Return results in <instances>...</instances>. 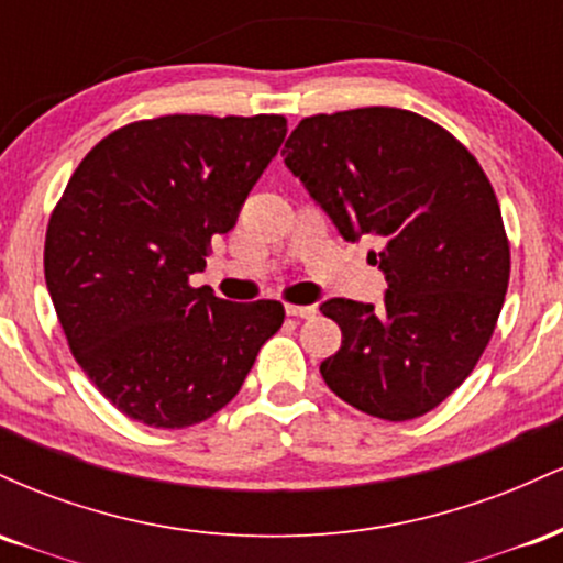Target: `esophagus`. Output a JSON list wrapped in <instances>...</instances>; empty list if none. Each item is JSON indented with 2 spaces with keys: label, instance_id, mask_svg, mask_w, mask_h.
<instances>
[{
  "label": "esophagus",
  "instance_id": "34e87169",
  "mask_svg": "<svg viewBox=\"0 0 563 563\" xmlns=\"http://www.w3.org/2000/svg\"><path fill=\"white\" fill-rule=\"evenodd\" d=\"M318 309L314 307H301V303H286V314L288 318H314Z\"/></svg>",
  "mask_w": 563,
  "mask_h": 563
}]
</instances>
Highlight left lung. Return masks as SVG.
<instances>
[{
	"label": "left lung",
	"instance_id": "left-lung-1",
	"mask_svg": "<svg viewBox=\"0 0 563 563\" xmlns=\"http://www.w3.org/2000/svg\"><path fill=\"white\" fill-rule=\"evenodd\" d=\"M286 166L344 241L378 238L384 307L328 299L341 349L322 378L367 416L410 421L450 397L493 339L510 249L487 174L448 129L399 108L303 119Z\"/></svg>",
	"mask_w": 563,
	"mask_h": 563
}]
</instances>
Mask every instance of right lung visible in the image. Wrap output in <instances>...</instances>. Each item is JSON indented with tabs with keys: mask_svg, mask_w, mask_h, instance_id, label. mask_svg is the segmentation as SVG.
<instances>
[{
	"mask_svg": "<svg viewBox=\"0 0 563 563\" xmlns=\"http://www.w3.org/2000/svg\"><path fill=\"white\" fill-rule=\"evenodd\" d=\"M283 115H161L115 129L55 206L44 280L76 363L132 421L185 429L241 391L280 301L232 303L203 273L286 137Z\"/></svg>",
	"mask_w": 563,
	"mask_h": 563,
	"instance_id": "add662e5",
	"label": "right lung"
}]
</instances>
